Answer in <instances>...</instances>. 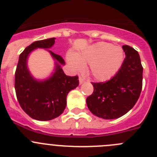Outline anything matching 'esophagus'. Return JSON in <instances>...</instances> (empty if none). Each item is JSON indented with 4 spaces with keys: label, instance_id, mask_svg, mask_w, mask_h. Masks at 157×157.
Here are the masks:
<instances>
[{
    "label": "esophagus",
    "instance_id": "obj_1",
    "mask_svg": "<svg viewBox=\"0 0 157 157\" xmlns=\"http://www.w3.org/2000/svg\"><path fill=\"white\" fill-rule=\"evenodd\" d=\"M85 82V79H84V78L82 77H79V83L80 84H82V83H83Z\"/></svg>",
    "mask_w": 157,
    "mask_h": 157
}]
</instances>
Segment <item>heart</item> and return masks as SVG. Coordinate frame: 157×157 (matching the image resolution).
Instances as JSON below:
<instances>
[{"label": "heart", "instance_id": "obj_1", "mask_svg": "<svg viewBox=\"0 0 157 157\" xmlns=\"http://www.w3.org/2000/svg\"><path fill=\"white\" fill-rule=\"evenodd\" d=\"M123 59V52L120 47L98 42L78 53L75 58L70 56L69 62L76 70L82 69L84 63H90V71L94 78L105 81L116 74Z\"/></svg>", "mask_w": 157, "mask_h": 157}]
</instances>
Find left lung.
Returning a JSON list of instances; mask_svg holds the SVG:
<instances>
[{
    "mask_svg": "<svg viewBox=\"0 0 157 157\" xmlns=\"http://www.w3.org/2000/svg\"><path fill=\"white\" fill-rule=\"evenodd\" d=\"M126 57L120 70L110 80L92 82L94 92L86 98L93 114L105 120L121 117L132 109L142 89L143 67L138 52L123 45Z\"/></svg>",
    "mask_w": 157,
    "mask_h": 157,
    "instance_id": "8db88e82",
    "label": "left lung"
}]
</instances>
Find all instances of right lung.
Returning a JSON list of instances; mask_svg holds the SVG:
<instances>
[{
  "label": "right lung",
  "mask_w": 157,
  "mask_h": 157,
  "mask_svg": "<svg viewBox=\"0 0 157 157\" xmlns=\"http://www.w3.org/2000/svg\"><path fill=\"white\" fill-rule=\"evenodd\" d=\"M55 37L40 40L27 46L19 55L15 73V90L19 105L30 117L47 121L58 117L66 108L67 96L79 84L78 77L66 75L61 64L65 62L62 56L49 51L56 60L55 72L49 78L38 82L34 79L27 69V56L37 48H49Z\"/></svg>",
  "instance_id": "1"
}]
</instances>
